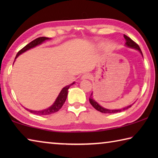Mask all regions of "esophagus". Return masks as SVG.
Returning a JSON list of instances; mask_svg holds the SVG:
<instances>
[{
	"label": "esophagus",
	"instance_id": "1",
	"mask_svg": "<svg viewBox=\"0 0 158 158\" xmlns=\"http://www.w3.org/2000/svg\"><path fill=\"white\" fill-rule=\"evenodd\" d=\"M90 75L89 74L85 73V74H83V75H82L81 77V79L82 80L89 79H90Z\"/></svg>",
	"mask_w": 158,
	"mask_h": 158
}]
</instances>
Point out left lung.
<instances>
[{"instance_id":"left-lung-1","label":"left lung","mask_w":158,"mask_h":158,"mask_svg":"<svg viewBox=\"0 0 158 158\" xmlns=\"http://www.w3.org/2000/svg\"><path fill=\"white\" fill-rule=\"evenodd\" d=\"M124 37L125 39V41H126V42H125V46L129 47V48H132V49H135L136 50H137L139 52V53L141 54V56H143V53L142 52H141V50L140 49V47H139V45L135 43V42H134L132 39H130L129 37H127V35H124ZM93 95V93H91V95H90V97L89 98V102L91 104V105L94 107L96 110H98L99 111L102 112V113H104V114H115V113H118V112H121L122 111H124V110H126V109H129L130 107H131L132 106V105H133L134 103H132V105H130L129 106H126V107H124L123 109H106L105 107H103V106H102L101 105H99V104L96 102L94 99L92 97Z\"/></svg>"}]
</instances>
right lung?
I'll return each mask as SVG.
<instances>
[{
    "label": "right lung",
    "mask_w": 158,
    "mask_h": 158,
    "mask_svg": "<svg viewBox=\"0 0 158 158\" xmlns=\"http://www.w3.org/2000/svg\"><path fill=\"white\" fill-rule=\"evenodd\" d=\"M50 39L51 38H49V37H40L35 40H34L31 42L29 44L26 45V46L23 47V49H21L19 52L17 53V54L15 57V60H16V58L19 56L21 54V53L26 52V51H28L29 49H33V48L38 46V45L42 44L44 42H45L46 40H50ZM14 63H15V61H14ZM74 83L75 82L74 81L73 83H72V84H70L69 85H66V86L64 87L63 89L60 90V93L58 94V97L56 99L54 102H53V105L52 106H50L49 107L43 109V110H40V111L31 110V109H28L26 107H24V108L27 111H30L31 113H33V114H36V115H49V114L55 113V112H57L58 111H59V109H61V107H62L63 105V104L65 103V102L67 99V96H68L69 88L72 85L74 84Z\"/></svg>",
    "instance_id": "right-lung-1"
}]
</instances>
